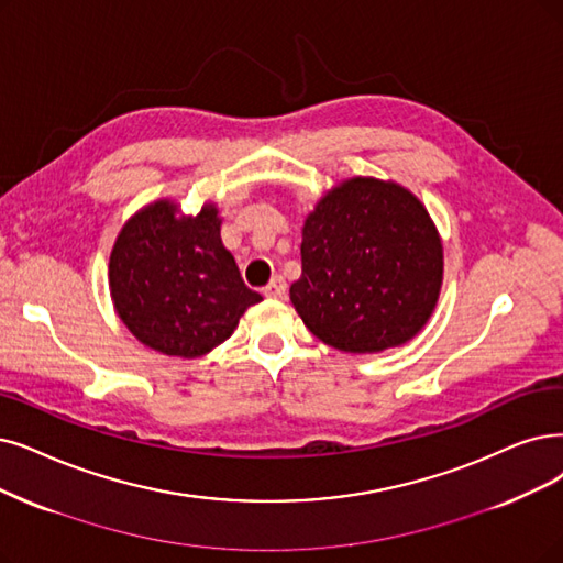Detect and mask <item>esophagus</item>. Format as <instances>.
<instances>
[{"mask_svg":"<svg viewBox=\"0 0 563 563\" xmlns=\"http://www.w3.org/2000/svg\"><path fill=\"white\" fill-rule=\"evenodd\" d=\"M263 294H265V298H284L286 296V282L282 277H275L263 288Z\"/></svg>","mask_w":563,"mask_h":563,"instance_id":"34e87169","label":"esophagus"}]
</instances>
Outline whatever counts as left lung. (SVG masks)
Here are the masks:
<instances>
[{
    "label": "left lung",
    "mask_w": 563,
    "mask_h": 563,
    "mask_svg": "<svg viewBox=\"0 0 563 563\" xmlns=\"http://www.w3.org/2000/svg\"><path fill=\"white\" fill-rule=\"evenodd\" d=\"M302 277L290 286L313 336L346 353L409 342L430 319L443 246L420 200L395 183L353 177L321 198L302 229Z\"/></svg>",
    "instance_id": "left-lung-1"
}]
</instances>
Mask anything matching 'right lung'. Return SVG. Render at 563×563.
<instances>
[{
    "label": "right lung",
    "instance_id": "obj_1",
    "mask_svg": "<svg viewBox=\"0 0 563 563\" xmlns=\"http://www.w3.org/2000/svg\"><path fill=\"white\" fill-rule=\"evenodd\" d=\"M175 212L159 200L129 219L110 254V296L145 346L198 357L227 342L244 309L263 298L223 246L214 206L198 217Z\"/></svg>",
    "mask_w": 563,
    "mask_h": 563
}]
</instances>
